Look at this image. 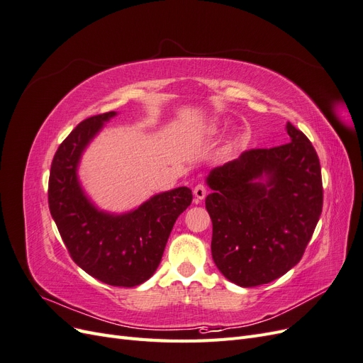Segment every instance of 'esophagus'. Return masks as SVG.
I'll return each instance as SVG.
<instances>
[{
	"label": "esophagus",
	"mask_w": 363,
	"mask_h": 363,
	"mask_svg": "<svg viewBox=\"0 0 363 363\" xmlns=\"http://www.w3.org/2000/svg\"><path fill=\"white\" fill-rule=\"evenodd\" d=\"M194 195H195V199H196V200H204V199H206V195H207V188H206V184H203V183L196 184V186H195V189H194Z\"/></svg>",
	"instance_id": "1"
}]
</instances>
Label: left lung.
Segmentation results:
<instances>
[{
  "label": "left lung",
  "mask_w": 363,
  "mask_h": 363,
  "mask_svg": "<svg viewBox=\"0 0 363 363\" xmlns=\"http://www.w3.org/2000/svg\"><path fill=\"white\" fill-rule=\"evenodd\" d=\"M289 144L251 148L215 168L206 196L212 257L242 288L281 277L298 263L323 211L321 164L312 142L291 123ZM267 175V182L257 179Z\"/></svg>",
  "instance_id": "8db88e82"
}]
</instances>
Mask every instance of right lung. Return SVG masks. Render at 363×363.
Here are the masks:
<instances>
[{"label": "right lung", "mask_w": 363, "mask_h": 363, "mask_svg": "<svg viewBox=\"0 0 363 363\" xmlns=\"http://www.w3.org/2000/svg\"><path fill=\"white\" fill-rule=\"evenodd\" d=\"M115 115L86 118L59 145L50 171L48 206L77 265L111 286L131 288L157 269L175 219L192 201V191L177 188L155 195L119 216L96 211L83 195L75 169L87 142Z\"/></svg>", "instance_id": "add662e5"}]
</instances>
